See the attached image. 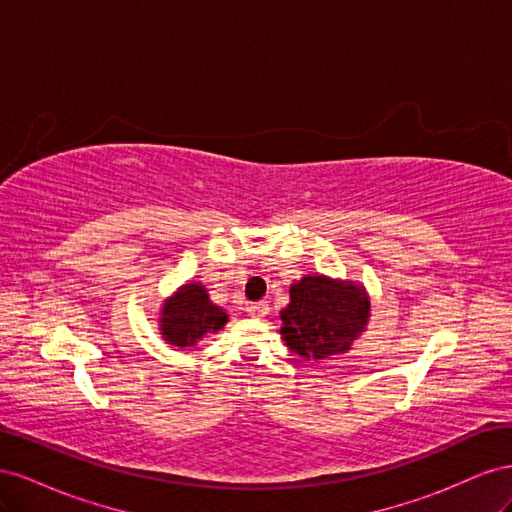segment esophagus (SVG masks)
Instances as JSON below:
<instances>
[{
  "instance_id": "34e87169",
  "label": "esophagus",
  "mask_w": 512,
  "mask_h": 512,
  "mask_svg": "<svg viewBox=\"0 0 512 512\" xmlns=\"http://www.w3.org/2000/svg\"><path fill=\"white\" fill-rule=\"evenodd\" d=\"M247 312H250L252 318H262L269 314V303L267 301H258V303H252L250 307H247Z\"/></svg>"
}]
</instances>
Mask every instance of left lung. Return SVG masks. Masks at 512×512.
Listing matches in <instances>:
<instances>
[{"mask_svg":"<svg viewBox=\"0 0 512 512\" xmlns=\"http://www.w3.org/2000/svg\"><path fill=\"white\" fill-rule=\"evenodd\" d=\"M369 316L365 286L312 273L290 286V303L280 312V335L288 350L307 361L333 359L367 331Z\"/></svg>","mask_w":512,"mask_h":512,"instance_id":"obj_1","label":"left lung"}]
</instances>
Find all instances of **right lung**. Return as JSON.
Here are the masks:
<instances>
[{
	"mask_svg": "<svg viewBox=\"0 0 512 512\" xmlns=\"http://www.w3.org/2000/svg\"><path fill=\"white\" fill-rule=\"evenodd\" d=\"M226 322V309L209 299V290L203 284L185 282L162 301L158 329L166 344L196 348L203 337L222 331Z\"/></svg>",
	"mask_w": 512,
	"mask_h": 512,
	"instance_id": "1",
	"label": "right lung"
}]
</instances>
